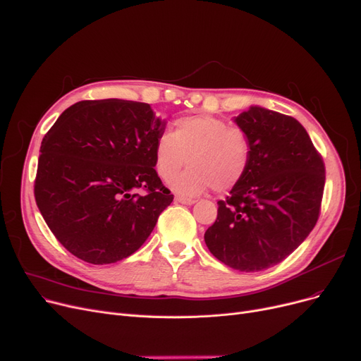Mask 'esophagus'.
I'll use <instances>...</instances> for the list:
<instances>
[{"mask_svg":"<svg viewBox=\"0 0 361 361\" xmlns=\"http://www.w3.org/2000/svg\"><path fill=\"white\" fill-rule=\"evenodd\" d=\"M175 200L178 201V203H180V204H188V206H191V204H194V203H195L194 200H191V198H185V197H180V195H178Z\"/></svg>","mask_w":361,"mask_h":361,"instance_id":"obj_1","label":"esophagus"}]
</instances>
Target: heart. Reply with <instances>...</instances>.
I'll return each mask as SVG.
<instances>
[{
    "label": "heart",
    "instance_id": "b5f03b06",
    "mask_svg": "<svg viewBox=\"0 0 361 361\" xmlns=\"http://www.w3.org/2000/svg\"><path fill=\"white\" fill-rule=\"evenodd\" d=\"M173 127V133L164 132L155 142V170L170 180L190 164L171 182L178 194L194 197L207 188L226 192L247 175L253 148L244 128L209 114L178 118Z\"/></svg>",
    "mask_w": 361,
    "mask_h": 361
}]
</instances>
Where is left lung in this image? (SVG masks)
Returning <instances> with one entry per match:
<instances>
[{"mask_svg": "<svg viewBox=\"0 0 361 361\" xmlns=\"http://www.w3.org/2000/svg\"><path fill=\"white\" fill-rule=\"evenodd\" d=\"M235 121L250 136L252 164L218 201L204 241L225 265L256 272L284 261L308 237L322 212L326 169L293 117L253 106Z\"/></svg>", "mask_w": 361, "mask_h": 361, "instance_id": "left-lung-1", "label": "left lung"}]
</instances>
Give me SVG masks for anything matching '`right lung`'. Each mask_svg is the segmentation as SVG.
<instances>
[{
  "label": "right lung",
  "mask_w": 361,
  "mask_h": 361,
  "mask_svg": "<svg viewBox=\"0 0 361 361\" xmlns=\"http://www.w3.org/2000/svg\"><path fill=\"white\" fill-rule=\"evenodd\" d=\"M164 126L148 104L121 99L81 100L53 124L41 142L34 195L69 253L114 264L149 237L173 201L154 169Z\"/></svg>",
  "instance_id": "right-lung-1"
}]
</instances>
